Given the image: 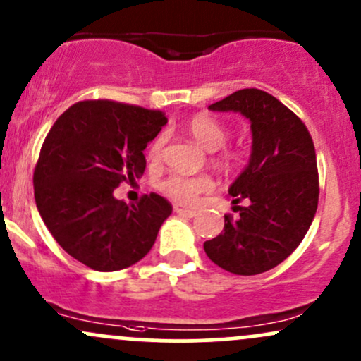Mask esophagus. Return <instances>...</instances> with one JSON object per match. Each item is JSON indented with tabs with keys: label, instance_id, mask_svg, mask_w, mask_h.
Segmentation results:
<instances>
[{
	"label": "esophagus",
	"instance_id": "1",
	"mask_svg": "<svg viewBox=\"0 0 361 361\" xmlns=\"http://www.w3.org/2000/svg\"><path fill=\"white\" fill-rule=\"evenodd\" d=\"M174 212H176L178 216H185V217H195L197 216V211H193V209L176 207V209H174Z\"/></svg>",
	"mask_w": 361,
	"mask_h": 361
}]
</instances>
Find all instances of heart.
<instances>
[{
  "label": "heart",
  "instance_id": "heart-1",
  "mask_svg": "<svg viewBox=\"0 0 361 361\" xmlns=\"http://www.w3.org/2000/svg\"><path fill=\"white\" fill-rule=\"evenodd\" d=\"M185 130L188 135L200 144L202 147L207 150H214L212 161L219 166L221 169L231 171V169L238 168L245 159L243 150L236 147H226L228 142L229 130L224 123H221L217 118L211 116L207 113L193 114L192 118L185 125ZM164 135L154 138L152 144L149 145L147 157L149 161L157 162L162 156V149H164ZM161 192L173 200L174 204L180 205H193L202 193L211 192L214 188V181L207 174H199V176H185V174H171V176L164 178L159 185Z\"/></svg>",
  "mask_w": 361,
  "mask_h": 361
}]
</instances>
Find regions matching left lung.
I'll use <instances>...</instances> for the list:
<instances>
[{
	"instance_id": "obj_1",
	"label": "left lung",
	"mask_w": 361,
	"mask_h": 361,
	"mask_svg": "<svg viewBox=\"0 0 361 361\" xmlns=\"http://www.w3.org/2000/svg\"><path fill=\"white\" fill-rule=\"evenodd\" d=\"M212 111H238L252 123V156L229 188L235 197L233 217L205 241L214 264L238 276L262 274L298 248L319 204V171L314 140L305 123L274 96L241 89L209 106Z\"/></svg>"
}]
</instances>
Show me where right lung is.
<instances>
[{"mask_svg": "<svg viewBox=\"0 0 361 361\" xmlns=\"http://www.w3.org/2000/svg\"><path fill=\"white\" fill-rule=\"evenodd\" d=\"M166 123L162 111L87 99L49 130L34 169V197L46 228L75 260L109 272L150 252L173 205L154 192L126 205L113 192L144 174V149Z\"/></svg>", "mask_w": 361, "mask_h": 361, "instance_id": "1", "label": "right lung"}]
</instances>
